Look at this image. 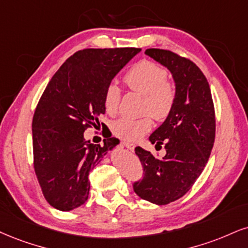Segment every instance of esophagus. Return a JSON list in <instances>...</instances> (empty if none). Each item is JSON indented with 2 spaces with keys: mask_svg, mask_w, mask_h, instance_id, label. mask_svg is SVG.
<instances>
[{
  "mask_svg": "<svg viewBox=\"0 0 248 248\" xmlns=\"http://www.w3.org/2000/svg\"><path fill=\"white\" fill-rule=\"evenodd\" d=\"M122 144H124V147H126L128 150L130 151H134V148H135V145L130 142H122Z\"/></svg>",
  "mask_w": 248,
  "mask_h": 248,
  "instance_id": "34e87169",
  "label": "esophagus"
}]
</instances>
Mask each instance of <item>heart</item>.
Wrapping results in <instances>:
<instances>
[{"label":"heart","mask_w":248,"mask_h":248,"mask_svg":"<svg viewBox=\"0 0 248 248\" xmlns=\"http://www.w3.org/2000/svg\"><path fill=\"white\" fill-rule=\"evenodd\" d=\"M168 73L159 64L151 61H141L133 65L124 75V83L130 90L144 95L143 111L149 112L157 120H163L171 112L175 98L174 86L166 80ZM121 91L115 84L107 86L104 95V106L107 113L114 114L120 103ZM153 127L148 116L132 119L122 116L113 122L115 135L127 141H135L147 134Z\"/></svg>","instance_id":"b5f03b06"}]
</instances>
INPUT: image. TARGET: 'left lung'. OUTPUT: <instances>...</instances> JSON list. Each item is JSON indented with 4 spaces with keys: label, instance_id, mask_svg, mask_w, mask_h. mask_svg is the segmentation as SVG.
I'll use <instances>...</instances> for the list:
<instances>
[{
    "label": "left lung",
    "instance_id": "8db88e82",
    "mask_svg": "<svg viewBox=\"0 0 248 248\" xmlns=\"http://www.w3.org/2000/svg\"><path fill=\"white\" fill-rule=\"evenodd\" d=\"M145 54L171 73L175 98L165 121L149 136L155 147L165 148V156L135 148L144 175L134 192L164 205L183 198L203 171L214 147L215 109L209 83L195 63L170 50L150 48Z\"/></svg>",
    "mask_w": 248,
    "mask_h": 248
}]
</instances>
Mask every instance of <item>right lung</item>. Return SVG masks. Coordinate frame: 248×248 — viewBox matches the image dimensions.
<instances>
[{
    "mask_svg": "<svg viewBox=\"0 0 248 248\" xmlns=\"http://www.w3.org/2000/svg\"><path fill=\"white\" fill-rule=\"evenodd\" d=\"M141 52L140 48H89L70 56L47 84L32 121L34 171L47 202L61 211L84 204L90 192L89 172L107 151L86 141V128L99 124L105 113L104 95L118 73Z\"/></svg>",
    "mask_w": 248,
    "mask_h": 248,
    "instance_id": "obj_1",
    "label": "right lung"
}]
</instances>
